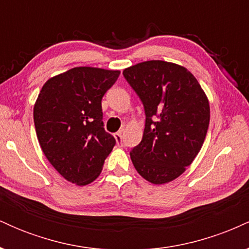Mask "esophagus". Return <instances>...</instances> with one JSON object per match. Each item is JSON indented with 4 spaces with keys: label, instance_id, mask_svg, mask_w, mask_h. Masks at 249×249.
I'll return each mask as SVG.
<instances>
[{
    "label": "esophagus",
    "instance_id": "1",
    "mask_svg": "<svg viewBox=\"0 0 249 249\" xmlns=\"http://www.w3.org/2000/svg\"><path fill=\"white\" fill-rule=\"evenodd\" d=\"M115 138L117 141V144L118 145H122L123 144V137H122V131H119V132L115 133Z\"/></svg>",
    "mask_w": 249,
    "mask_h": 249
}]
</instances>
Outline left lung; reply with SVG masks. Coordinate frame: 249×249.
Wrapping results in <instances>:
<instances>
[{"label":"left lung","instance_id":"8db88e82","mask_svg":"<svg viewBox=\"0 0 249 249\" xmlns=\"http://www.w3.org/2000/svg\"><path fill=\"white\" fill-rule=\"evenodd\" d=\"M123 75L146 116L142 142L130 153L133 166L152 184L172 181L192 164L206 138L207 97L196 77L174 63H138Z\"/></svg>","mask_w":249,"mask_h":249}]
</instances>
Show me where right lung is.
Here are the masks:
<instances>
[{
	"instance_id": "obj_1",
	"label": "right lung",
	"mask_w": 249,
	"mask_h": 249,
	"mask_svg": "<svg viewBox=\"0 0 249 249\" xmlns=\"http://www.w3.org/2000/svg\"><path fill=\"white\" fill-rule=\"evenodd\" d=\"M121 71L78 67L48 79L34 107L37 139L63 178L84 186L101 173L116 139L104 130L102 98Z\"/></svg>"
}]
</instances>
